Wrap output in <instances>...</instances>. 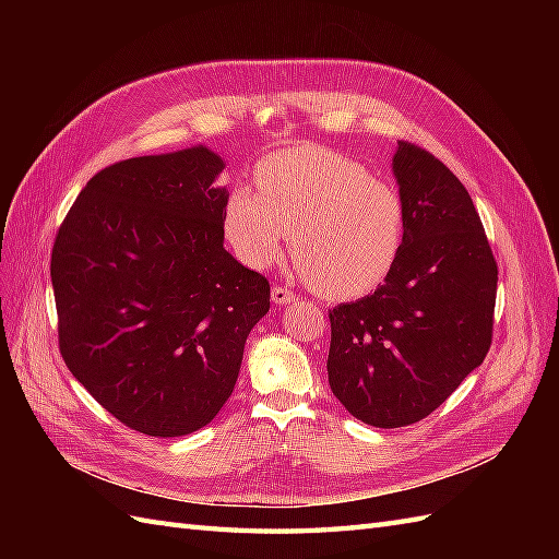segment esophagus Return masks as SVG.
Returning <instances> with one entry per match:
<instances>
[{
  "instance_id": "esophagus-1",
  "label": "esophagus",
  "mask_w": 559,
  "mask_h": 559,
  "mask_svg": "<svg viewBox=\"0 0 559 559\" xmlns=\"http://www.w3.org/2000/svg\"><path fill=\"white\" fill-rule=\"evenodd\" d=\"M270 298H273L275 306H289V302H296L298 296L289 289H282V286H273V292H270Z\"/></svg>"
}]
</instances>
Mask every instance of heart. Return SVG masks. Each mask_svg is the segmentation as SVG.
<instances>
[{
  "instance_id": "heart-1",
  "label": "heart",
  "mask_w": 559,
  "mask_h": 559,
  "mask_svg": "<svg viewBox=\"0 0 559 559\" xmlns=\"http://www.w3.org/2000/svg\"><path fill=\"white\" fill-rule=\"evenodd\" d=\"M257 186H235L224 205L226 240L245 265H273L292 235L298 273L333 300L361 298L394 270L408 216L392 181L337 151L302 144L265 156Z\"/></svg>"
}]
</instances>
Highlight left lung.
Listing matches in <instances>:
<instances>
[{
	"mask_svg": "<svg viewBox=\"0 0 559 559\" xmlns=\"http://www.w3.org/2000/svg\"><path fill=\"white\" fill-rule=\"evenodd\" d=\"M403 251L378 289L329 312V384L345 411L396 429L433 413L492 343L497 261L464 183L429 151L399 142Z\"/></svg>",
	"mask_w": 559,
	"mask_h": 559,
	"instance_id": "1",
	"label": "left lung"
}]
</instances>
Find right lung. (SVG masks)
I'll return each mask as SVG.
<instances>
[{"label":"right lung","instance_id":"add662e5","mask_svg":"<svg viewBox=\"0 0 559 559\" xmlns=\"http://www.w3.org/2000/svg\"><path fill=\"white\" fill-rule=\"evenodd\" d=\"M224 167L202 144L105 167L64 216L50 257L67 368L146 436L210 425L270 310L267 280L224 247Z\"/></svg>","mask_w":559,"mask_h":559}]
</instances>
